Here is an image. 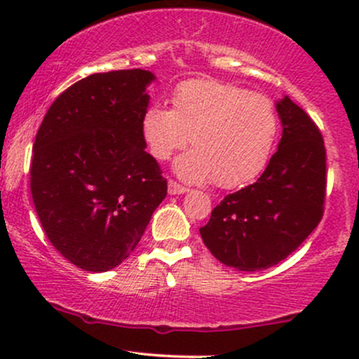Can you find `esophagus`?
<instances>
[{"instance_id":"obj_1","label":"esophagus","mask_w":359,"mask_h":359,"mask_svg":"<svg viewBox=\"0 0 359 359\" xmlns=\"http://www.w3.org/2000/svg\"><path fill=\"white\" fill-rule=\"evenodd\" d=\"M187 191H189L187 187H184V185H180L179 182H175V180H168V194H170V196H175V194H184Z\"/></svg>"}]
</instances>
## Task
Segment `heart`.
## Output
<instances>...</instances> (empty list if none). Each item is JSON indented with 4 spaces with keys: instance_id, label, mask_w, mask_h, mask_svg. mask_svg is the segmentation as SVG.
Returning <instances> with one entry per match:
<instances>
[{
    "instance_id": "obj_1",
    "label": "heart",
    "mask_w": 359,
    "mask_h": 359,
    "mask_svg": "<svg viewBox=\"0 0 359 359\" xmlns=\"http://www.w3.org/2000/svg\"><path fill=\"white\" fill-rule=\"evenodd\" d=\"M273 101L241 86L212 79L179 84L172 109L150 106L142 118L148 150L163 162L187 143L194 147L175 163L189 182L211 179L217 187L234 189L265 170L278 137Z\"/></svg>"
}]
</instances>
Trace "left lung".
I'll list each match as a JSON object with an SVG mask.
<instances>
[{
  "label": "left lung",
  "mask_w": 359,
  "mask_h": 359,
  "mask_svg": "<svg viewBox=\"0 0 359 359\" xmlns=\"http://www.w3.org/2000/svg\"><path fill=\"white\" fill-rule=\"evenodd\" d=\"M278 150L257 182L228 194L199 229L221 263L243 271L269 269L306 241L324 216L325 147L319 126L294 101L277 102Z\"/></svg>",
  "instance_id": "left-lung-1"
}]
</instances>
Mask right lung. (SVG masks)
Here are the masks:
<instances>
[{
  "mask_svg": "<svg viewBox=\"0 0 359 359\" xmlns=\"http://www.w3.org/2000/svg\"><path fill=\"white\" fill-rule=\"evenodd\" d=\"M154 79L143 69L93 74L52 102L36 131V216L53 248L86 271L125 262L167 196L142 135Z\"/></svg>",
  "mask_w": 359,
  "mask_h": 359,
  "instance_id": "1",
  "label": "right lung"
}]
</instances>
